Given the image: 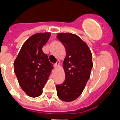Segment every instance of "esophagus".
I'll return each mask as SVG.
<instances>
[{
  "label": "esophagus",
  "instance_id": "esophagus-1",
  "mask_svg": "<svg viewBox=\"0 0 120 120\" xmlns=\"http://www.w3.org/2000/svg\"><path fill=\"white\" fill-rule=\"evenodd\" d=\"M59 65H60V61H59V60H57V62L54 64V67L55 68H57Z\"/></svg>",
  "mask_w": 120,
  "mask_h": 120
}]
</instances>
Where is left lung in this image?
I'll use <instances>...</instances> for the list:
<instances>
[{"label": "left lung", "mask_w": 120, "mask_h": 120, "mask_svg": "<svg viewBox=\"0 0 120 120\" xmlns=\"http://www.w3.org/2000/svg\"><path fill=\"white\" fill-rule=\"evenodd\" d=\"M56 37L67 53L63 62L65 79L63 83L56 85L57 95L68 102L75 100L83 91L93 67L92 55L86 43L77 35L60 33Z\"/></svg>", "instance_id": "8db88e82"}]
</instances>
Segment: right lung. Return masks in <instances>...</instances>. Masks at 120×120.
Wrapping results in <instances>:
<instances>
[{
    "label": "right lung",
    "instance_id": "add662e5",
    "mask_svg": "<svg viewBox=\"0 0 120 120\" xmlns=\"http://www.w3.org/2000/svg\"><path fill=\"white\" fill-rule=\"evenodd\" d=\"M50 37L49 32L31 36L22 45L14 63V72L22 89L31 97H37L49 79L53 65L42 48Z\"/></svg>",
    "mask_w": 120,
    "mask_h": 120
}]
</instances>
